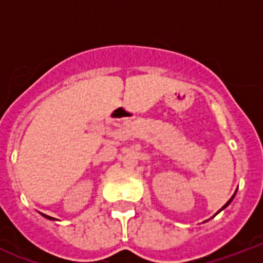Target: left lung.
Wrapping results in <instances>:
<instances>
[{
	"label": "left lung",
	"mask_w": 263,
	"mask_h": 263,
	"mask_svg": "<svg viewBox=\"0 0 263 263\" xmlns=\"http://www.w3.org/2000/svg\"><path fill=\"white\" fill-rule=\"evenodd\" d=\"M236 191H237V190H236ZM236 191H235V194H233V195H232V196H231V199H229V200H228V202H227V203H225V204H224V206H222V208H221V209H220V210H218V212H217V213H216V214H218V213H220V212H221V210H224V209H225V208H228V206H229V203H231V202H232V200H233V198H235V195H236ZM216 214H214V216H216ZM214 216H213V217H214Z\"/></svg>",
	"instance_id": "left-lung-1"
}]
</instances>
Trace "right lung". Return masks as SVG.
<instances>
[{
  "label": "right lung",
  "mask_w": 263,
  "mask_h": 263,
  "mask_svg": "<svg viewBox=\"0 0 263 263\" xmlns=\"http://www.w3.org/2000/svg\"><path fill=\"white\" fill-rule=\"evenodd\" d=\"M43 217H46V218H49V220H55V218H53V217H49V216H46V214H42Z\"/></svg>",
  "instance_id": "obj_1"
}]
</instances>
